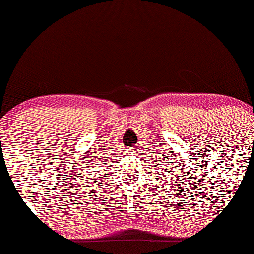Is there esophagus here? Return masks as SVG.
<instances>
[{
    "mask_svg": "<svg viewBox=\"0 0 254 254\" xmlns=\"http://www.w3.org/2000/svg\"><path fill=\"white\" fill-rule=\"evenodd\" d=\"M136 149H137L136 147H130L129 149H128V152H134Z\"/></svg>",
    "mask_w": 254,
    "mask_h": 254,
    "instance_id": "esophagus-1",
    "label": "esophagus"
}]
</instances>
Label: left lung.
Returning a JSON list of instances; mask_svg holds the SVG:
<instances>
[{
	"instance_id": "8db88e82",
	"label": "left lung",
	"mask_w": 254,
	"mask_h": 254,
	"mask_svg": "<svg viewBox=\"0 0 254 254\" xmlns=\"http://www.w3.org/2000/svg\"><path fill=\"white\" fill-rule=\"evenodd\" d=\"M171 163H172V162H171ZM168 165H169V164H168ZM158 168H161V166L158 165ZM169 170H170L169 168H165V165H163V164H162V171H165V172H164L165 175H168L169 172H172V171H169Z\"/></svg>"
}]
</instances>
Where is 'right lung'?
Listing matches in <instances>:
<instances>
[{
  "instance_id": "obj_1",
  "label": "right lung",
  "mask_w": 254,
  "mask_h": 254,
  "mask_svg": "<svg viewBox=\"0 0 254 254\" xmlns=\"http://www.w3.org/2000/svg\"><path fill=\"white\" fill-rule=\"evenodd\" d=\"M89 179H90V178H89ZM84 182H85V180H84ZM90 183H91V182H90Z\"/></svg>"
}]
</instances>
